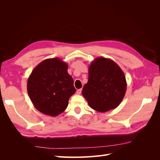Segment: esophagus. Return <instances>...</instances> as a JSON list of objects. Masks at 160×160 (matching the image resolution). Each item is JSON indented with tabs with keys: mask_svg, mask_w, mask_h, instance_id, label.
I'll return each instance as SVG.
<instances>
[{
	"mask_svg": "<svg viewBox=\"0 0 160 160\" xmlns=\"http://www.w3.org/2000/svg\"><path fill=\"white\" fill-rule=\"evenodd\" d=\"M81 91H82V89H77V94L80 95L81 93Z\"/></svg>",
	"mask_w": 160,
	"mask_h": 160,
	"instance_id": "esophagus-1",
	"label": "esophagus"
}]
</instances>
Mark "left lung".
Returning a JSON list of instances; mask_svg holds the SVG:
<instances>
[{
    "label": "left lung",
    "instance_id": "left-lung-1",
    "mask_svg": "<svg viewBox=\"0 0 160 160\" xmlns=\"http://www.w3.org/2000/svg\"><path fill=\"white\" fill-rule=\"evenodd\" d=\"M126 89V79L119 66L113 60L100 57L89 67V79L82 94L92 109L106 112L118 107Z\"/></svg>",
    "mask_w": 160,
    "mask_h": 160
}]
</instances>
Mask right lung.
<instances>
[{
    "label": "right lung",
    "instance_id": "1",
    "mask_svg": "<svg viewBox=\"0 0 160 160\" xmlns=\"http://www.w3.org/2000/svg\"><path fill=\"white\" fill-rule=\"evenodd\" d=\"M68 65L59 58L47 59L34 69L27 81V92L35 108L52 117L62 113L76 89L67 72Z\"/></svg>",
    "mask_w": 160,
    "mask_h": 160
}]
</instances>
